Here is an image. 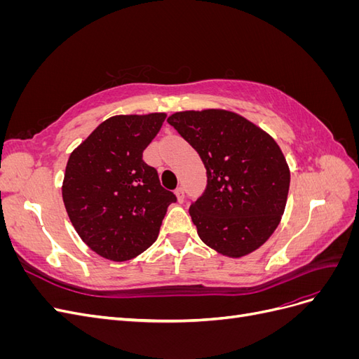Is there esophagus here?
Segmentation results:
<instances>
[{"label": "esophagus", "instance_id": "1", "mask_svg": "<svg viewBox=\"0 0 359 359\" xmlns=\"http://www.w3.org/2000/svg\"><path fill=\"white\" fill-rule=\"evenodd\" d=\"M175 194H177L178 201H180V202H182V201H184V187H181V186H180V187H177V189H175Z\"/></svg>", "mask_w": 359, "mask_h": 359}]
</instances>
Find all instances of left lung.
<instances>
[{
	"label": "left lung",
	"mask_w": 359,
	"mask_h": 359,
	"mask_svg": "<svg viewBox=\"0 0 359 359\" xmlns=\"http://www.w3.org/2000/svg\"><path fill=\"white\" fill-rule=\"evenodd\" d=\"M168 123L206 168V187L189 210L201 240L231 257L255 252L276 231L287 201L290 173L276 140L219 109L177 112Z\"/></svg>",
	"instance_id": "8db88e82"
}]
</instances>
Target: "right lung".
<instances>
[{"mask_svg": "<svg viewBox=\"0 0 359 359\" xmlns=\"http://www.w3.org/2000/svg\"><path fill=\"white\" fill-rule=\"evenodd\" d=\"M165 114L106 119L76 148L66 168L62 201L76 232L97 255L115 262L153 245L173 191L142 160Z\"/></svg>", "mask_w": 359, "mask_h": 359, "instance_id": "add662e5", "label": "right lung"}]
</instances>
